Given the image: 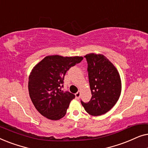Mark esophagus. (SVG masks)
Here are the masks:
<instances>
[{
    "label": "esophagus",
    "mask_w": 148,
    "mask_h": 148,
    "mask_svg": "<svg viewBox=\"0 0 148 148\" xmlns=\"http://www.w3.org/2000/svg\"><path fill=\"white\" fill-rule=\"evenodd\" d=\"M80 94H81L80 91H78V92L76 93V94H75V97H76V98H77V99H79V97H80Z\"/></svg>",
    "instance_id": "1"
}]
</instances>
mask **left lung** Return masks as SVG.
Returning <instances> with one entry per match:
<instances>
[{"mask_svg":"<svg viewBox=\"0 0 148 148\" xmlns=\"http://www.w3.org/2000/svg\"><path fill=\"white\" fill-rule=\"evenodd\" d=\"M88 62L89 83L92 98L88 102L81 100L88 113L93 116L104 114L114 106L121 92L118 71L102 54L91 53L84 56Z\"/></svg>","mask_w":148,"mask_h":148,"instance_id":"1","label":"left lung"}]
</instances>
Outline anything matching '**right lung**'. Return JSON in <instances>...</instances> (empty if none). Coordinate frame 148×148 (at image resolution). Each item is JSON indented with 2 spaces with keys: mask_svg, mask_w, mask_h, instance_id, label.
Returning <instances> with one entry per match:
<instances>
[{
  "mask_svg": "<svg viewBox=\"0 0 148 148\" xmlns=\"http://www.w3.org/2000/svg\"><path fill=\"white\" fill-rule=\"evenodd\" d=\"M83 58L82 56H47L34 66L29 77L28 90L32 103L42 116L56 121L65 115L75 96L62 90L64 75Z\"/></svg>",
  "mask_w": 148,
  "mask_h": 148,
  "instance_id": "1",
  "label": "right lung"
}]
</instances>
